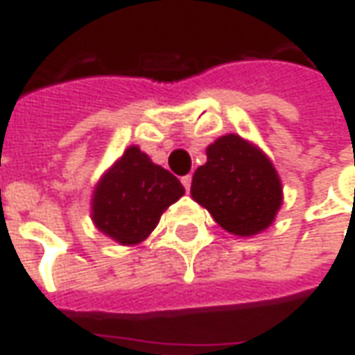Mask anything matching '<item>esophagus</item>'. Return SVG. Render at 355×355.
<instances>
[{
	"instance_id": "1",
	"label": "esophagus",
	"mask_w": 355,
	"mask_h": 355,
	"mask_svg": "<svg viewBox=\"0 0 355 355\" xmlns=\"http://www.w3.org/2000/svg\"><path fill=\"white\" fill-rule=\"evenodd\" d=\"M182 184H184L185 191H189V189H191V175H184V178H182Z\"/></svg>"
}]
</instances>
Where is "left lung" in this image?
I'll return each mask as SVG.
<instances>
[{"instance_id":"left-lung-1","label":"left lung","mask_w":355,"mask_h":355,"mask_svg":"<svg viewBox=\"0 0 355 355\" xmlns=\"http://www.w3.org/2000/svg\"><path fill=\"white\" fill-rule=\"evenodd\" d=\"M207 162L191 180V198L237 237H252L275 223L282 184L265 152L239 134L207 146Z\"/></svg>"}]
</instances>
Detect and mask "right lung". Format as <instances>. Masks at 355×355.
Returning <instances> with one entry per match:
<instances>
[{
	"label": "right lung",
	"mask_w": 355,
	"mask_h": 355,
	"mask_svg": "<svg viewBox=\"0 0 355 355\" xmlns=\"http://www.w3.org/2000/svg\"><path fill=\"white\" fill-rule=\"evenodd\" d=\"M184 193L175 175L154 164L138 146H130L94 185L90 217L106 237L120 245H138Z\"/></svg>",
	"instance_id": "right-lung-1"
}]
</instances>
